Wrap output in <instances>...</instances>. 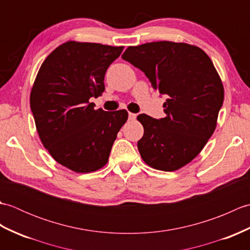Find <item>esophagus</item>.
<instances>
[{"label": "esophagus", "instance_id": "esophagus-1", "mask_svg": "<svg viewBox=\"0 0 250 250\" xmlns=\"http://www.w3.org/2000/svg\"><path fill=\"white\" fill-rule=\"evenodd\" d=\"M135 118H136V114L129 113V119H130V120H134Z\"/></svg>", "mask_w": 250, "mask_h": 250}]
</instances>
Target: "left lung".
Returning a JSON list of instances; mask_svg holds the SVG:
<instances>
[{"instance_id": "left-lung-1", "label": "left lung", "mask_w": 250, "mask_h": 250, "mask_svg": "<svg viewBox=\"0 0 250 250\" xmlns=\"http://www.w3.org/2000/svg\"><path fill=\"white\" fill-rule=\"evenodd\" d=\"M121 58L167 98L164 118L137 116L144 128L137 142L142 159L164 172L185 167L213 135L224 103V84L213 62L199 47L167 41L130 46Z\"/></svg>"}]
</instances>
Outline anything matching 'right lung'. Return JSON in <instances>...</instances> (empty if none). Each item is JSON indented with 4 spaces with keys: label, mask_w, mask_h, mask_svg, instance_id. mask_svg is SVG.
<instances>
[{
    "label": "right lung",
    "mask_w": 250,
    "mask_h": 250,
    "mask_svg": "<svg viewBox=\"0 0 250 250\" xmlns=\"http://www.w3.org/2000/svg\"><path fill=\"white\" fill-rule=\"evenodd\" d=\"M124 50L97 43L68 41L46 58L30 94L40 139L51 157L76 173L98 171L108 157L125 109H94L90 98L105 90L108 66Z\"/></svg>",
    "instance_id": "obj_1"
}]
</instances>
